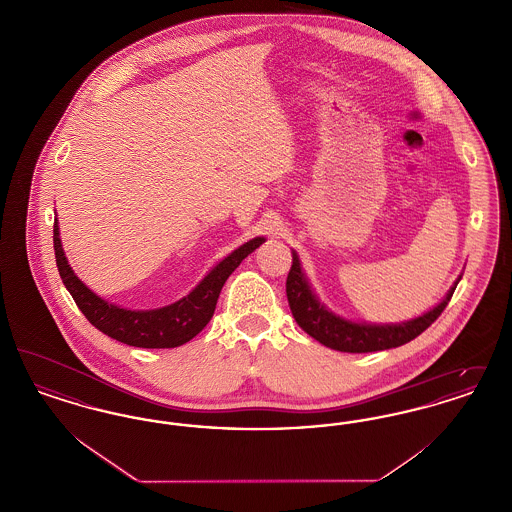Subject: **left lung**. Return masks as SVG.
I'll list each match as a JSON object with an SVG mask.
<instances>
[{"label":"left lung","mask_w":512,"mask_h":512,"mask_svg":"<svg viewBox=\"0 0 512 512\" xmlns=\"http://www.w3.org/2000/svg\"><path fill=\"white\" fill-rule=\"evenodd\" d=\"M461 280V278H459ZM459 282L445 295V299L434 307L430 313L414 318L403 324H390V326H370V324H357L328 313L317 297L311 292L299 265V257L293 251L292 268L286 280V295L292 309L295 322L305 330L311 338L320 341L322 345L343 351V353H372L399 347L409 343L416 336H420L428 326H432L447 303L451 301L453 292Z\"/></svg>","instance_id":"1"}]
</instances>
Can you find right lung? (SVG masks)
I'll use <instances>...</instances> for the list:
<instances>
[{"instance_id":"add662e5","label":"right lung","mask_w":512,"mask_h":512,"mask_svg":"<svg viewBox=\"0 0 512 512\" xmlns=\"http://www.w3.org/2000/svg\"><path fill=\"white\" fill-rule=\"evenodd\" d=\"M263 242L265 238H255L236 249L201 280L194 292L174 305L157 311H126L109 305L76 278L63 253L57 222L53 224V249L59 276L82 315L105 336L144 349H169L195 338L213 317L220 290L228 276Z\"/></svg>"}]
</instances>
